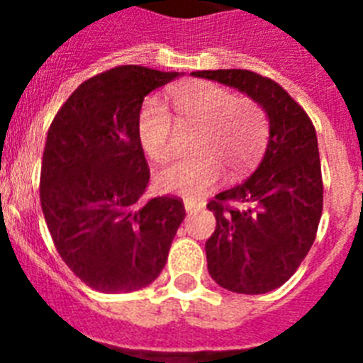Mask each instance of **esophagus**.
I'll use <instances>...</instances> for the list:
<instances>
[{
	"instance_id": "1",
	"label": "esophagus",
	"mask_w": 363,
	"mask_h": 363,
	"mask_svg": "<svg viewBox=\"0 0 363 363\" xmlns=\"http://www.w3.org/2000/svg\"><path fill=\"white\" fill-rule=\"evenodd\" d=\"M184 203H185V211H187V213H192V211H196V209H200V207H201L200 201L191 200V198H185Z\"/></svg>"
}]
</instances>
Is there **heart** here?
<instances>
[{
	"instance_id": "1",
	"label": "heart",
	"mask_w": 363,
	"mask_h": 363,
	"mask_svg": "<svg viewBox=\"0 0 363 363\" xmlns=\"http://www.w3.org/2000/svg\"><path fill=\"white\" fill-rule=\"evenodd\" d=\"M171 108L182 123L198 125L194 150L189 158H174L156 172V184L165 191L198 196L213 187L221 165L230 172L252 162L265 138V118L258 104L240 98L220 85L191 82L171 94ZM138 140L154 162L172 150V120L163 105L149 101L138 118Z\"/></svg>"
}]
</instances>
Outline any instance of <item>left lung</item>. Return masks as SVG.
<instances>
[{
	"label": "left lung",
	"mask_w": 363,
	"mask_h": 363,
	"mask_svg": "<svg viewBox=\"0 0 363 363\" xmlns=\"http://www.w3.org/2000/svg\"><path fill=\"white\" fill-rule=\"evenodd\" d=\"M192 76L238 89L267 114L269 140L258 169L207 205L216 229L205 242V255L209 274L223 289L269 293L293 277L316 238L323 207L316 130L307 112L271 78L243 69Z\"/></svg>",
	"instance_id": "obj_1"
}]
</instances>
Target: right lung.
Instances as JSON below:
<instances>
[{
  "label": "right lung",
  "mask_w": 363,
  "mask_h": 363,
  "mask_svg": "<svg viewBox=\"0 0 363 363\" xmlns=\"http://www.w3.org/2000/svg\"><path fill=\"white\" fill-rule=\"evenodd\" d=\"M178 76L114 67L83 82L50 123L41 209L67 267L99 293L152 284L185 218L179 198H143L150 172L138 140L143 98Z\"/></svg>",
  "instance_id": "obj_1"
}]
</instances>
